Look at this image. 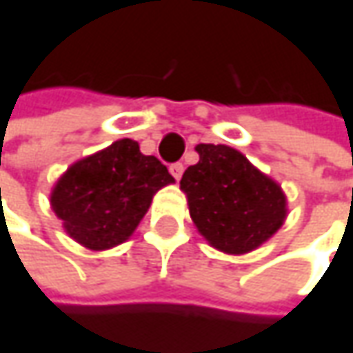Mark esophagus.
I'll return each instance as SVG.
<instances>
[{"mask_svg":"<svg viewBox=\"0 0 353 353\" xmlns=\"http://www.w3.org/2000/svg\"><path fill=\"white\" fill-rule=\"evenodd\" d=\"M170 174L176 177V179H179V177H181V174H183V163H179V161L172 163V165H170Z\"/></svg>","mask_w":353,"mask_h":353,"instance_id":"esophagus-1","label":"esophagus"}]
</instances>
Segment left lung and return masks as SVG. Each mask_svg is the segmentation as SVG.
I'll return each mask as SVG.
<instances>
[{
    "label": "left lung",
    "mask_w": 353,
    "mask_h": 353,
    "mask_svg": "<svg viewBox=\"0 0 353 353\" xmlns=\"http://www.w3.org/2000/svg\"><path fill=\"white\" fill-rule=\"evenodd\" d=\"M199 161L181 176L190 216L199 234L225 254H248L285 219L281 188L228 145L199 143Z\"/></svg>",
    "instance_id": "left-lung-1"
}]
</instances>
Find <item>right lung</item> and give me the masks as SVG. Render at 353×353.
Instances as JSON below:
<instances>
[{
	"instance_id": "add662e5",
	"label": "right lung",
	"mask_w": 353,
	"mask_h": 353,
	"mask_svg": "<svg viewBox=\"0 0 353 353\" xmlns=\"http://www.w3.org/2000/svg\"><path fill=\"white\" fill-rule=\"evenodd\" d=\"M168 183H174L168 168L125 137L73 163L53 188L52 208L77 243L108 250L134 234Z\"/></svg>"
}]
</instances>
